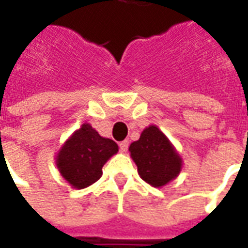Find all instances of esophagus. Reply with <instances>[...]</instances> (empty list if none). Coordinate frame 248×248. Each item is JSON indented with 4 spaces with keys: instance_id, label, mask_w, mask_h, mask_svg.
<instances>
[{
    "instance_id": "esophagus-1",
    "label": "esophagus",
    "mask_w": 248,
    "mask_h": 248,
    "mask_svg": "<svg viewBox=\"0 0 248 248\" xmlns=\"http://www.w3.org/2000/svg\"><path fill=\"white\" fill-rule=\"evenodd\" d=\"M119 149H121L122 153H126L127 149H129V140H124V142H121V143H119Z\"/></svg>"
}]
</instances>
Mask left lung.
I'll return each instance as SVG.
<instances>
[{
  "label": "left lung",
  "mask_w": 248,
  "mask_h": 248,
  "mask_svg": "<svg viewBox=\"0 0 248 248\" xmlns=\"http://www.w3.org/2000/svg\"><path fill=\"white\" fill-rule=\"evenodd\" d=\"M140 177L153 187H163L179 175L183 161L177 149L155 124L146 127L129 147Z\"/></svg>",
  "instance_id": "obj_1"
}]
</instances>
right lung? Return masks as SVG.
Segmentation results:
<instances>
[{"mask_svg":"<svg viewBox=\"0 0 248 248\" xmlns=\"http://www.w3.org/2000/svg\"><path fill=\"white\" fill-rule=\"evenodd\" d=\"M118 153L113 140L103 138L90 124H83L66 140L56 156L62 178L74 188L92 186L102 177V167Z\"/></svg>","mask_w":248,"mask_h":248,"instance_id":"obj_1","label":"right lung"}]
</instances>
